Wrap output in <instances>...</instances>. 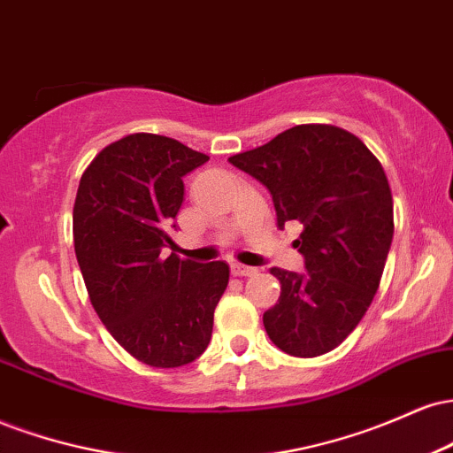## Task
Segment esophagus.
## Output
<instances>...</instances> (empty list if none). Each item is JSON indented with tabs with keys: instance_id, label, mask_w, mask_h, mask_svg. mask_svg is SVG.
Masks as SVG:
<instances>
[{
	"instance_id": "obj_1",
	"label": "esophagus",
	"mask_w": 453,
	"mask_h": 453,
	"mask_svg": "<svg viewBox=\"0 0 453 453\" xmlns=\"http://www.w3.org/2000/svg\"><path fill=\"white\" fill-rule=\"evenodd\" d=\"M232 274L234 277H253V274H257V270L253 266H244V264H232Z\"/></svg>"
}]
</instances>
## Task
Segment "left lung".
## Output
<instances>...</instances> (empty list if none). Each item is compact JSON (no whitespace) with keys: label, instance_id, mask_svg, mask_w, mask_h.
Instances as JSON below:
<instances>
[{"label":"left lung","instance_id":"obj_1","mask_svg":"<svg viewBox=\"0 0 453 453\" xmlns=\"http://www.w3.org/2000/svg\"><path fill=\"white\" fill-rule=\"evenodd\" d=\"M230 164L268 187L279 227L303 226L294 247L304 273L270 268L280 283L264 313L270 341L296 357L324 356L356 330L381 283L394 236L381 161L347 129L306 123Z\"/></svg>","mask_w":453,"mask_h":453}]
</instances>
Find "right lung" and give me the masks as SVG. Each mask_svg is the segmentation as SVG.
Masks as SVG:
<instances>
[{
  "label": "right lung",
  "mask_w": 453,
  "mask_h": 453,
  "mask_svg": "<svg viewBox=\"0 0 453 453\" xmlns=\"http://www.w3.org/2000/svg\"><path fill=\"white\" fill-rule=\"evenodd\" d=\"M204 161L174 138L129 134L104 147L78 183L72 232L93 309L129 356L155 368L204 353L230 280L226 262L164 257L183 176Z\"/></svg>",
  "instance_id": "add662e5"
}]
</instances>
